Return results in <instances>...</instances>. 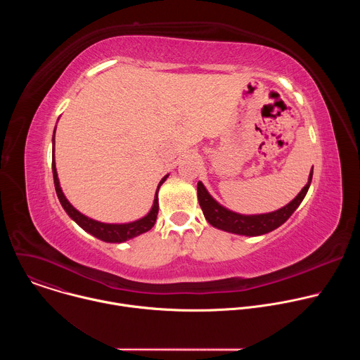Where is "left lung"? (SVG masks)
Returning a JSON list of instances; mask_svg holds the SVG:
<instances>
[{"label": "left lung", "mask_w": 360, "mask_h": 360, "mask_svg": "<svg viewBox=\"0 0 360 360\" xmlns=\"http://www.w3.org/2000/svg\"><path fill=\"white\" fill-rule=\"evenodd\" d=\"M312 175H314V168L311 169L307 184L302 188V191L296 195V198L290 200L288 205H285L283 208L269 214L242 215V214L229 211L210 195V192L203 186L202 182H198V200L202 208L203 217L207 218V221L212 226L225 232L236 233V235L259 236L279 228L282 224H285L290 218V215L296 211V208L303 200L304 195L307 193V189H309L312 182Z\"/></svg>", "instance_id": "1"}]
</instances>
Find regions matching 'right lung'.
<instances>
[{"instance_id":"right-lung-1","label":"right lung","mask_w":360,"mask_h":360,"mask_svg":"<svg viewBox=\"0 0 360 360\" xmlns=\"http://www.w3.org/2000/svg\"><path fill=\"white\" fill-rule=\"evenodd\" d=\"M54 150H56V129H54V136H53V175H54V185H56V191H57V196L63 205V208L65 210V212L68 214V217L75 221L85 232L91 233L92 236L104 240V242H110V243H121L125 242L128 239H132L141 233L148 232L153 225H155L157 221V215H158V191L161 188V185L167 181L168 175H165L161 182L158 184L157 192H155V199H153V205L150 211L141 219L134 221V222H128V224H104L99 222L95 219H91L88 217H85L84 214H81L79 211H77L72 205L68 202V199L65 198L61 186H60V181H58V174H57V168H56V158H54Z\"/></svg>"}]
</instances>
